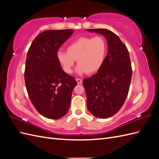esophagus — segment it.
<instances>
[{
	"instance_id": "1",
	"label": "esophagus",
	"mask_w": 159,
	"mask_h": 159,
	"mask_svg": "<svg viewBox=\"0 0 159 159\" xmlns=\"http://www.w3.org/2000/svg\"><path fill=\"white\" fill-rule=\"evenodd\" d=\"M76 81H77V82H78V84H82V80L80 78H76Z\"/></svg>"
}]
</instances>
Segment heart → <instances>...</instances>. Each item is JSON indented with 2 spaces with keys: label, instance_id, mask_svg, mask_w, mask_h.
Instances as JSON below:
<instances>
[{
  "label": "heart",
  "instance_id": "obj_1",
  "mask_svg": "<svg viewBox=\"0 0 159 159\" xmlns=\"http://www.w3.org/2000/svg\"><path fill=\"white\" fill-rule=\"evenodd\" d=\"M107 49V42L103 36H84L71 42L67 47V52H57V58L66 73H71L77 60L79 74H93L102 67Z\"/></svg>",
  "mask_w": 159,
  "mask_h": 159
}]
</instances>
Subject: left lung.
Returning a JSON list of instances; mask_svg holds the SVG:
<instances>
[{
  "mask_svg": "<svg viewBox=\"0 0 159 159\" xmlns=\"http://www.w3.org/2000/svg\"><path fill=\"white\" fill-rule=\"evenodd\" d=\"M103 35L108 52L102 67L83 85L87 107L94 116L106 119L117 113L125 102L132 78L129 53L117 35L107 29H87Z\"/></svg>",
  "mask_w": 159,
  "mask_h": 159,
  "instance_id": "left-lung-1",
  "label": "left lung"
}]
</instances>
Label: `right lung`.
Here are the masks:
<instances>
[{"instance_id":"1","label":"right lung","mask_w":159,"mask_h":159,"mask_svg":"<svg viewBox=\"0 0 159 159\" xmlns=\"http://www.w3.org/2000/svg\"><path fill=\"white\" fill-rule=\"evenodd\" d=\"M73 30H50L39 34L27 53L25 80L34 106L43 116L58 119L68 113L77 81L62 70L57 58L60 46Z\"/></svg>"}]
</instances>
